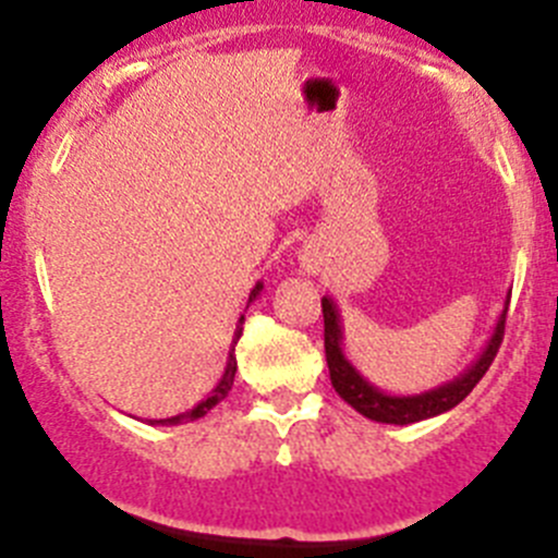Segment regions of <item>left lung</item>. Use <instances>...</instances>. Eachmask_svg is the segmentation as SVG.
<instances>
[{
	"label": "left lung",
	"mask_w": 558,
	"mask_h": 558,
	"mask_svg": "<svg viewBox=\"0 0 558 558\" xmlns=\"http://www.w3.org/2000/svg\"><path fill=\"white\" fill-rule=\"evenodd\" d=\"M507 305H510V296L505 302V311H501L499 322H496L494 332H490L488 343L480 351L477 360L466 367L463 373H458L450 381L439 384V387L428 389V392L416 395H392L378 389L376 384L367 381L343 351V322H340L338 305L332 302V296H322V313H324V351H327V367L329 378H332V387L351 409L360 411L362 416L373 420V423H387V425H411L420 423V420H430V416H439L445 411L456 409L474 387H477L480 378L485 376V371L494 362L496 351H499L501 338H505V322H507Z\"/></svg>",
	"instance_id": "8db88e82"
}]
</instances>
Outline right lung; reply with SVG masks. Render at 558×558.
<instances>
[{"label":"right lung","instance_id":"right-lung-1","mask_svg":"<svg viewBox=\"0 0 558 558\" xmlns=\"http://www.w3.org/2000/svg\"><path fill=\"white\" fill-rule=\"evenodd\" d=\"M262 289H264V283H256V286H253V289H251V294H247V305H245V307H251V302H256V300H258V294H262ZM242 324H245V313H242V316H240V322H236V329H234V340H231V349H229V360H226V371H223V376H220V381L215 384V389H213V392H209L207 398H204V400H198V403L193 405V409H187L185 414L169 416V420H149V425H155V423H160V425H180V423H193V420H198V416H204V414H207L209 409H215V405H218L220 400H223L226 395H229L231 384H234V373H236V356H234V345H236V340H240V335H242Z\"/></svg>","mask_w":558,"mask_h":558}]
</instances>
